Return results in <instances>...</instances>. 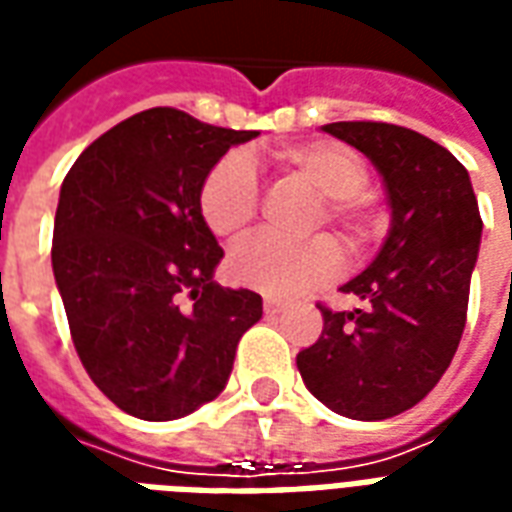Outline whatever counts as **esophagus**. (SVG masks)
Masks as SVG:
<instances>
[{"label":"esophagus","instance_id":"obj_1","mask_svg":"<svg viewBox=\"0 0 512 512\" xmlns=\"http://www.w3.org/2000/svg\"><path fill=\"white\" fill-rule=\"evenodd\" d=\"M282 307H285V301H279V299L263 301V310H266V315H277V312H282Z\"/></svg>","mask_w":512,"mask_h":512}]
</instances>
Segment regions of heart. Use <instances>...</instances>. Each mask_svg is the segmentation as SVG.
<instances>
[{"instance_id": "1", "label": "heart", "mask_w": 512, "mask_h": 512, "mask_svg": "<svg viewBox=\"0 0 512 512\" xmlns=\"http://www.w3.org/2000/svg\"><path fill=\"white\" fill-rule=\"evenodd\" d=\"M271 158L323 194V205L312 224L337 227L343 244L359 255L376 241L378 216L362 189L370 169L354 147L332 139L277 147ZM260 208V186L252 158L241 150L224 153L202 178L200 213L213 235L238 238L255 222ZM340 271V249L329 235L307 241H285L260 233L238 244L227 257V274L241 288L266 293L274 299L299 296Z\"/></svg>"}]
</instances>
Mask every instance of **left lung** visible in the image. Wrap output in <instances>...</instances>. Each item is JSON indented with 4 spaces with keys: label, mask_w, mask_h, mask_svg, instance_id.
Returning <instances> with one entry per match:
<instances>
[{
    "label": "left lung",
    "mask_w": 512,
    "mask_h": 512,
    "mask_svg": "<svg viewBox=\"0 0 512 512\" xmlns=\"http://www.w3.org/2000/svg\"><path fill=\"white\" fill-rule=\"evenodd\" d=\"M381 172L392 227L370 266L343 285L354 312L318 310L321 337L296 356L312 395L351 419L417 406L461 343L483 219L469 172L447 147L392 123H329Z\"/></svg>",
    "instance_id": "8db88e82"
}]
</instances>
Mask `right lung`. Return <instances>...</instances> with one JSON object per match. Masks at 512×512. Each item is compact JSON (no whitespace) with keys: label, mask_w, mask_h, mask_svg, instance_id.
Here are the masks:
<instances>
[{"label":"right lung","mask_w":512,"mask_h":512,"mask_svg":"<svg viewBox=\"0 0 512 512\" xmlns=\"http://www.w3.org/2000/svg\"><path fill=\"white\" fill-rule=\"evenodd\" d=\"M255 136L156 106L84 147L62 180L51 266L73 345L131 417L167 422L219 397L263 315L255 290L213 282L224 252L200 213L208 169Z\"/></svg>","instance_id":"obj_1"}]
</instances>
